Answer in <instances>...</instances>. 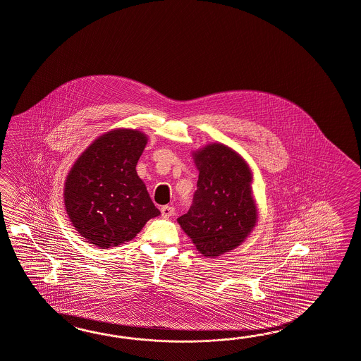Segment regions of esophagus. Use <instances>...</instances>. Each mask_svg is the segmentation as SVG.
<instances>
[{"label": "esophagus", "instance_id": "34e87169", "mask_svg": "<svg viewBox=\"0 0 361 361\" xmlns=\"http://www.w3.org/2000/svg\"><path fill=\"white\" fill-rule=\"evenodd\" d=\"M160 212H161V215L164 218H169V216H172L175 214V207H172V206H163L160 209Z\"/></svg>", "mask_w": 361, "mask_h": 361}]
</instances>
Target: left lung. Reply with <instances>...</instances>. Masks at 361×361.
I'll use <instances>...</instances> for the list:
<instances>
[{"label":"left lung","instance_id":"1","mask_svg":"<svg viewBox=\"0 0 361 361\" xmlns=\"http://www.w3.org/2000/svg\"><path fill=\"white\" fill-rule=\"evenodd\" d=\"M200 171L193 204L177 221L197 250L215 258L238 247L258 220L253 175L235 149L210 143L193 152Z\"/></svg>","mask_w":361,"mask_h":361}]
</instances>
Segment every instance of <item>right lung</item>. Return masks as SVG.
<instances>
[{"instance_id": "add662e5", "label": "right lung", "mask_w": 361, "mask_h": 361, "mask_svg": "<svg viewBox=\"0 0 361 361\" xmlns=\"http://www.w3.org/2000/svg\"><path fill=\"white\" fill-rule=\"evenodd\" d=\"M147 135L115 129L82 152L65 181L63 202L73 227L102 249L121 245L160 212L137 175Z\"/></svg>"}]
</instances>
